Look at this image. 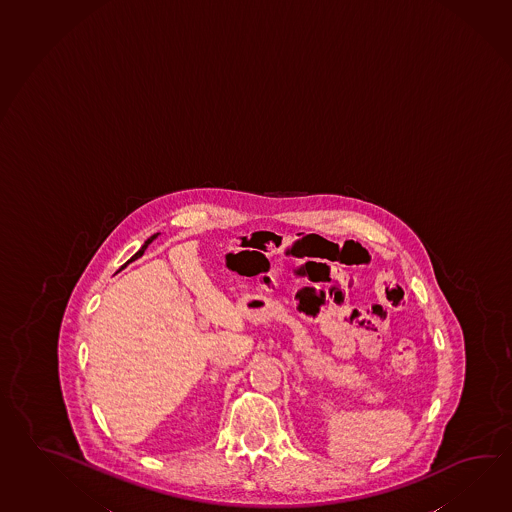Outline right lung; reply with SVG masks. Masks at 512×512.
<instances>
[{"instance_id": "right-lung-1", "label": "right lung", "mask_w": 512, "mask_h": 512, "mask_svg": "<svg viewBox=\"0 0 512 512\" xmlns=\"http://www.w3.org/2000/svg\"><path fill=\"white\" fill-rule=\"evenodd\" d=\"M157 235L158 233H155L153 237H149V239H147L146 242H144V246H142L140 250L136 251L135 255H133V257H131V259H129V261L126 262V264H129V262L131 261H135V259H138V257H142V255H144V251H146L147 246H149V244L153 242V239H157ZM126 264H124V266H126ZM124 266H122V268H124Z\"/></svg>"}]
</instances>
